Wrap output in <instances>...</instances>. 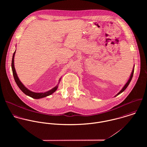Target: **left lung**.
<instances>
[{"label":"left lung","mask_w":147,"mask_h":147,"mask_svg":"<svg viewBox=\"0 0 147 147\" xmlns=\"http://www.w3.org/2000/svg\"><path fill=\"white\" fill-rule=\"evenodd\" d=\"M134 66H135V65H134ZM134 68H133V69H132V72H131V74L130 76H129V79H128V82L126 83V84L125 85V86L123 87V88L120 90V92H119V93H118L114 97H116L117 96H118V95H119V94H121V93H122V92L126 89V88H127V87L128 86V85L129 84V83L131 82V80H132V77H133V74H134Z\"/></svg>","instance_id":"left-lung-1"}]
</instances>
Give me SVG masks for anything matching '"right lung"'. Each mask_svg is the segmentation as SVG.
Instances as JSON below:
<instances>
[{"instance_id":"1","label":"right lung","mask_w":147,"mask_h":147,"mask_svg":"<svg viewBox=\"0 0 147 147\" xmlns=\"http://www.w3.org/2000/svg\"><path fill=\"white\" fill-rule=\"evenodd\" d=\"M15 53H16V50L14 52L13 54V57H12V72H13V78H14V79L15 80V82L18 85V86H19V88L20 89L21 91L24 93L26 95L33 98H34V99H39V98H42L43 97H47V96H49L51 94H52L54 92H55L57 89H58V84H59V82L61 81V78L59 79V83L57 85V86H55L54 88H53V89H51V90H48L47 92H42V93H36V92H32L31 90H30L29 89H28L27 88H26L23 84L21 82V81L20 80V79H19L18 76V75L16 74V70H15V65H14V58H15Z\"/></svg>"}]
</instances>
